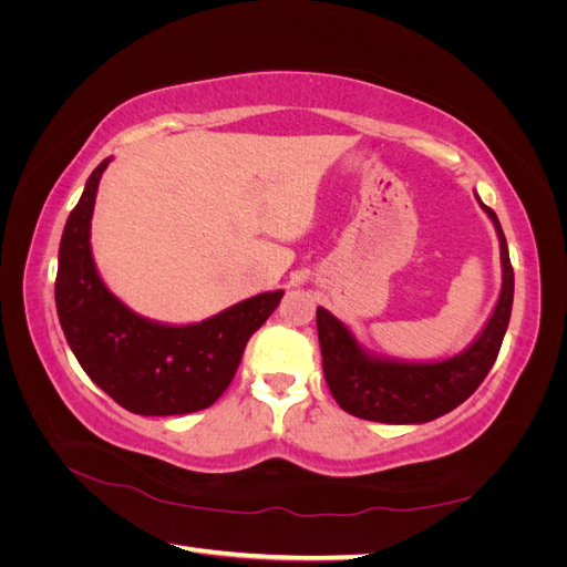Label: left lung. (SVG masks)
Here are the masks:
<instances>
[{
  "mask_svg": "<svg viewBox=\"0 0 567 567\" xmlns=\"http://www.w3.org/2000/svg\"><path fill=\"white\" fill-rule=\"evenodd\" d=\"M475 198L492 219L496 238H499L502 290L483 331L466 350L447 359H435V362H411V359L375 354L357 340L348 323H342L323 307H317L326 383L340 409H346L348 414L394 425L427 423L450 414L485 381L508 329L513 267L499 217L477 194Z\"/></svg>",
  "mask_w": 567,
  "mask_h": 567,
  "instance_id": "1",
  "label": "left lung"
}]
</instances>
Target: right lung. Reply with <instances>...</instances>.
<instances>
[{
  "mask_svg": "<svg viewBox=\"0 0 567 567\" xmlns=\"http://www.w3.org/2000/svg\"><path fill=\"white\" fill-rule=\"evenodd\" d=\"M101 161L68 215L59 246L56 312L84 373L140 416H177L210 406L234 379L248 338L277 310L284 290H267L196 323L153 321L120 300L99 277L92 215Z\"/></svg>",
  "mask_w": 567,
  "mask_h": 567,
  "instance_id": "right-lung-1",
  "label": "right lung"
}]
</instances>
